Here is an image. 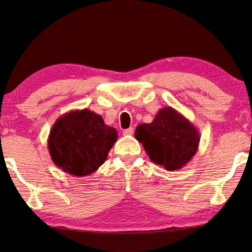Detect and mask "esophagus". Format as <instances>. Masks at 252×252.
<instances>
[{"label": "esophagus", "mask_w": 252, "mask_h": 252, "mask_svg": "<svg viewBox=\"0 0 252 252\" xmlns=\"http://www.w3.org/2000/svg\"><path fill=\"white\" fill-rule=\"evenodd\" d=\"M133 134H134V128H133V127H129V128L123 130V135H125V136H130V135H133Z\"/></svg>", "instance_id": "1"}]
</instances>
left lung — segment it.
Returning <instances> with one entry per match:
<instances>
[{"label":"left lung","mask_w":252,"mask_h":252,"mask_svg":"<svg viewBox=\"0 0 252 252\" xmlns=\"http://www.w3.org/2000/svg\"><path fill=\"white\" fill-rule=\"evenodd\" d=\"M135 138L155 164L178 170L195 156L200 136L195 126L173 107H164L149 124H140Z\"/></svg>","instance_id":"1"}]
</instances>
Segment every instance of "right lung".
<instances>
[{"label":"right lung","instance_id":"obj_1","mask_svg":"<svg viewBox=\"0 0 252 252\" xmlns=\"http://www.w3.org/2000/svg\"><path fill=\"white\" fill-rule=\"evenodd\" d=\"M117 137V130L106 125L98 114L86 108L70 110L53 125L48 152L62 170L83 177L104 164Z\"/></svg>","mask_w":252,"mask_h":252}]
</instances>
